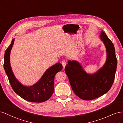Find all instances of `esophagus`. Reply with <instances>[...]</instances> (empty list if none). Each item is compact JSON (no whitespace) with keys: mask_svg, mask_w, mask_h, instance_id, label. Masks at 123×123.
<instances>
[{"mask_svg":"<svg viewBox=\"0 0 123 123\" xmlns=\"http://www.w3.org/2000/svg\"><path fill=\"white\" fill-rule=\"evenodd\" d=\"M62 65L63 68L64 69L66 65V64H67V62H66L65 61H62Z\"/></svg>","mask_w":123,"mask_h":123,"instance_id":"obj_1","label":"esophagus"}]
</instances>
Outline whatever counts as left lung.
I'll use <instances>...</instances> for the list:
<instances>
[{
	"label": "left lung",
	"mask_w": 123,
	"mask_h": 123,
	"mask_svg": "<svg viewBox=\"0 0 123 123\" xmlns=\"http://www.w3.org/2000/svg\"><path fill=\"white\" fill-rule=\"evenodd\" d=\"M100 37L106 48L107 59L105 65L97 72L87 74L75 61H69L65 68L74 93L83 100L94 99L106 93L114 80L117 59L114 45L103 31Z\"/></svg>",
	"instance_id": "8db88e82"
}]
</instances>
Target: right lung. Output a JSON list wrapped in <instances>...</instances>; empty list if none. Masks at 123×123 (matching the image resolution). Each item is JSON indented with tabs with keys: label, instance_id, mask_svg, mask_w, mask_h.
I'll return each mask as SVG.
<instances>
[{
	"label": "right lung",
	"instance_id": "add662e5",
	"mask_svg": "<svg viewBox=\"0 0 123 123\" xmlns=\"http://www.w3.org/2000/svg\"><path fill=\"white\" fill-rule=\"evenodd\" d=\"M14 42V39H12V43L5 52L3 64L11 87L16 94L27 101L35 103L47 101L54 92V77L56 74L62 70V65L59 62L54 65L46 71L34 85L30 87L25 86L16 79L11 67L10 55Z\"/></svg>",
	"mask_w": 123,
	"mask_h": 123
}]
</instances>
